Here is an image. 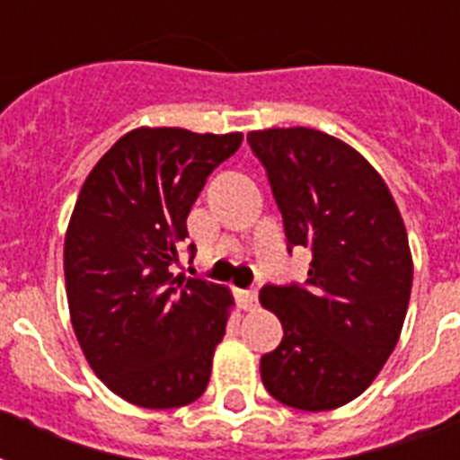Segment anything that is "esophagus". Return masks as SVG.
Wrapping results in <instances>:
<instances>
[{
	"label": "esophagus",
	"instance_id": "34e87169",
	"mask_svg": "<svg viewBox=\"0 0 460 460\" xmlns=\"http://www.w3.org/2000/svg\"><path fill=\"white\" fill-rule=\"evenodd\" d=\"M236 297H238V307L245 309V312L257 307V290H238Z\"/></svg>",
	"mask_w": 460,
	"mask_h": 460
}]
</instances>
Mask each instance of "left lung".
Here are the masks:
<instances>
[{"instance_id":"obj_1","label":"left lung","mask_w":460,"mask_h":460,"mask_svg":"<svg viewBox=\"0 0 460 460\" xmlns=\"http://www.w3.org/2000/svg\"><path fill=\"white\" fill-rule=\"evenodd\" d=\"M293 248L312 250L305 286H264L281 345L260 359L267 392L331 411L371 385L397 345L411 297L404 219L371 163L309 127L250 132Z\"/></svg>"}]
</instances>
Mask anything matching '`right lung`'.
<instances>
[{"label": "right lung", "instance_id": "add662e5", "mask_svg": "<svg viewBox=\"0 0 460 460\" xmlns=\"http://www.w3.org/2000/svg\"><path fill=\"white\" fill-rule=\"evenodd\" d=\"M241 141V132L139 127L82 184L63 248L70 321L89 366L129 404L177 409L210 383L234 297L174 276L172 264L198 193Z\"/></svg>", "mask_w": 460, "mask_h": 460}]
</instances>
